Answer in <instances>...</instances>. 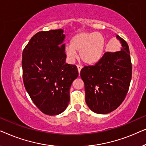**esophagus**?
Returning a JSON list of instances; mask_svg holds the SVG:
<instances>
[{
    "mask_svg": "<svg viewBox=\"0 0 146 146\" xmlns=\"http://www.w3.org/2000/svg\"><path fill=\"white\" fill-rule=\"evenodd\" d=\"M77 68H78V72L80 73L81 71V69L82 68V65L78 64V65H77Z\"/></svg>",
    "mask_w": 146,
    "mask_h": 146,
    "instance_id": "obj_1",
    "label": "esophagus"
}]
</instances>
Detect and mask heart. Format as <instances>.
<instances>
[{
  "label": "heart",
  "instance_id": "obj_1",
  "mask_svg": "<svg viewBox=\"0 0 146 146\" xmlns=\"http://www.w3.org/2000/svg\"><path fill=\"white\" fill-rule=\"evenodd\" d=\"M106 51V40L98 33H80L70 40V45L66 47L65 52L69 60L73 61L80 52V58L87 64H95L102 58Z\"/></svg>",
  "mask_w": 146,
  "mask_h": 146
}]
</instances>
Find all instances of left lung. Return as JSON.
I'll return each instance as SVG.
<instances>
[{"mask_svg": "<svg viewBox=\"0 0 146 146\" xmlns=\"http://www.w3.org/2000/svg\"><path fill=\"white\" fill-rule=\"evenodd\" d=\"M121 50L106 52L94 66H84L80 76L84 83L85 100L91 110L108 113L124 100L131 79V62L127 43L116 36Z\"/></svg>", "mask_w": 146, "mask_h": 146, "instance_id": "8db88e82", "label": "left lung"}]
</instances>
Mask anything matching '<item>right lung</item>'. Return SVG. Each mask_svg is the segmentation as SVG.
<instances>
[{
	"mask_svg": "<svg viewBox=\"0 0 146 146\" xmlns=\"http://www.w3.org/2000/svg\"><path fill=\"white\" fill-rule=\"evenodd\" d=\"M62 29L37 33L23 52L24 85L36 107L45 114L63 112L70 102V88L78 76L76 65L66 63Z\"/></svg>",
	"mask_w": 146,
	"mask_h": 146,
	"instance_id": "add662e5",
	"label": "right lung"
}]
</instances>
